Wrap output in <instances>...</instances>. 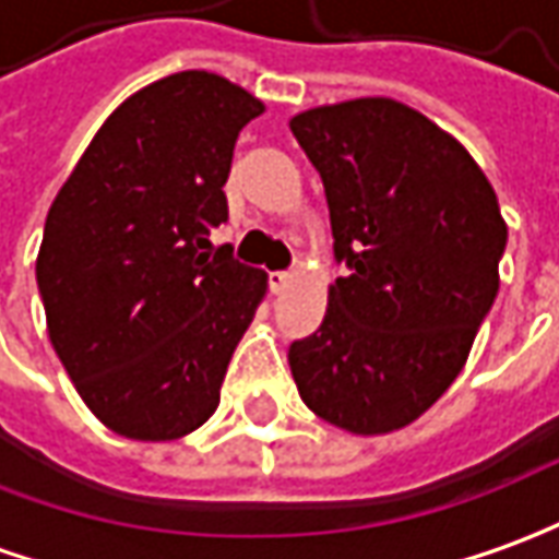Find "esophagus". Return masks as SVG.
<instances>
[{
    "label": "esophagus",
    "instance_id": "esophagus-1",
    "mask_svg": "<svg viewBox=\"0 0 559 559\" xmlns=\"http://www.w3.org/2000/svg\"><path fill=\"white\" fill-rule=\"evenodd\" d=\"M290 284H294V275H290V272H269V287H272V294H284Z\"/></svg>",
    "mask_w": 559,
    "mask_h": 559
}]
</instances>
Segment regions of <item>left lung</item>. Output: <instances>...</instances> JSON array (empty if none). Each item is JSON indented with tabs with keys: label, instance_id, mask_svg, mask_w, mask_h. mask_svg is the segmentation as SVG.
I'll return each instance as SVG.
<instances>
[{
	"label": "left lung",
	"instance_id": "8db88e82",
	"mask_svg": "<svg viewBox=\"0 0 559 559\" xmlns=\"http://www.w3.org/2000/svg\"><path fill=\"white\" fill-rule=\"evenodd\" d=\"M290 131L352 269L330 284L321 328L287 352L299 397L348 435L407 428L462 373L499 294V199L453 134L391 97L314 106Z\"/></svg>",
	"mask_w": 559,
	"mask_h": 559
}]
</instances>
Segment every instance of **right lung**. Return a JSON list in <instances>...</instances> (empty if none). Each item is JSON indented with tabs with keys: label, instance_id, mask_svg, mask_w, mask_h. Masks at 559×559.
Segmentation results:
<instances>
[{
	"label": "right lung",
	"instance_id": "1",
	"mask_svg": "<svg viewBox=\"0 0 559 559\" xmlns=\"http://www.w3.org/2000/svg\"><path fill=\"white\" fill-rule=\"evenodd\" d=\"M207 70L165 75L100 124L45 219L36 281L85 407L121 438L177 440L214 416L269 275L211 245L231 152L263 116Z\"/></svg>",
	"mask_w": 559,
	"mask_h": 559
}]
</instances>
